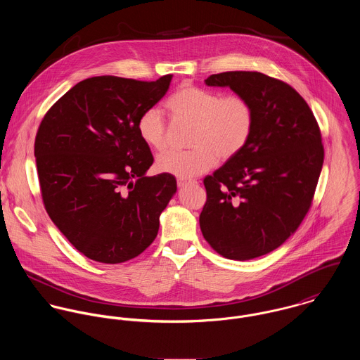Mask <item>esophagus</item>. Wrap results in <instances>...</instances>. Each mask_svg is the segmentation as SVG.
I'll return each instance as SVG.
<instances>
[{
	"instance_id": "1",
	"label": "esophagus",
	"mask_w": 360,
	"mask_h": 360,
	"mask_svg": "<svg viewBox=\"0 0 360 360\" xmlns=\"http://www.w3.org/2000/svg\"><path fill=\"white\" fill-rule=\"evenodd\" d=\"M191 181L190 180H187V179H177V186L179 187H184V186H187V184H190Z\"/></svg>"
}]
</instances>
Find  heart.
I'll return each mask as SVG.
<instances>
[{
	"mask_svg": "<svg viewBox=\"0 0 360 360\" xmlns=\"http://www.w3.org/2000/svg\"><path fill=\"white\" fill-rule=\"evenodd\" d=\"M174 120L193 123L184 151L160 155L156 169L181 179L195 177L212 169L217 160H229L248 144L255 127V109L241 94H223L216 90L184 84L166 101ZM143 143L154 151L167 144V123L156 108L146 109L137 120Z\"/></svg>",
	"mask_w": 360,
	"mask_h": 360,
	"instance_id": "b5f03b06",
	"label": "heart"
}]
</instances>
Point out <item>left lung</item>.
<instances>
[{
  "label": "left lung",
  "mask_w": 360,
  "mask_h": 360,
  "mask_svg": "<svg viewBox=\"0 0 360 360\" xmlns=\"http://www.w3.org/2000/svg\"><path fill=\"white\" fill-rule=\"evenodd\" d=\"M255 109L247 147L206 176L200 226L221 257L248 260L278 248L311 206L324 160L317 120L300 93L260 72L210 75Z\"/></svg>",
  "instance_id": "1"
}]
</instances>
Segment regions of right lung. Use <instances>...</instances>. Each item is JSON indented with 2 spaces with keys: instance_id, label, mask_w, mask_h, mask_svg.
Instances as JSON below:
<instances>
[{
  "instance_id": "1",
  "label": "right lung",
  "mask_w": 360,
  "mask_h": 360,
  "mask_svg": "<svg viewBox=\"0 0 360 360\" xmlns=\"http://www.w3.org/2000/svg\"><path fill=\"white\" fill-rule=\"evenodd\" d=\"M156 82L96 76L73 86L44 115L34 141L43 204L84 257L122 263L155 240L177 190L173 174L147 177L154 162L139 136L140 115L167 91Z\"/></svg>"
}]
</instances>
